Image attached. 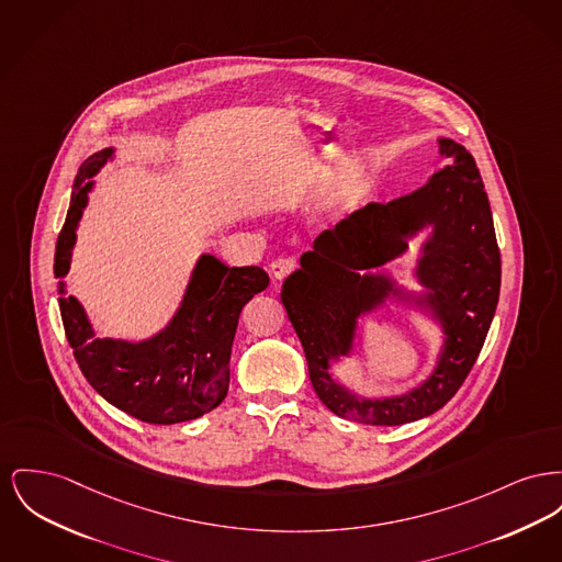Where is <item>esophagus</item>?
I'll list each match as a JSON object with an SVG mask.
<instances>
[{
  "instance_id": "obj_1",
  "label": "esophagus",
  "mask_w": 562,
  "mask_h": 562,
  "mask_svg": "<svg viewBox=\"0 0 562 562\" xmlns=\"http://www.w3.org/2000/svg\"><path fill=\"white\" fill-rule=\"evenodd\" d=\"M295 269V263L291 259H276L273 263L269 265V271H271V278L273 280H284L291 271Z\"/></svg>"
}]
</instances>
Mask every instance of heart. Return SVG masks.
Segmentation results:
<instances>
[{
  "label": "heart",
  "mask_w": 562,
  "mask_h": 562,
  "mask_svg": "<svg viewBox=\"0 0 562 562\" xmlns=\"http://www.w3.org/2000/svg\"><path fill=\"white\" fill-rule=\"evenodd\" d=\"M364 178L355 173L352 178H348L339 189L337 193L330 198L329 212L333 216H344L348 214L350 210H355L359 205V201L364 195Z\"/></svg>",
  "instance_id": "1"
}]
</instances>
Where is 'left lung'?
<instances>
[{
	"mask_svg": "<svg viewBox=\"0 0 562 562\" xmlns=\"http://www.w3.org/2000/svg\"><path fill=\"white\" fill-rule=\"evenodd\" d=\"M446 166L412 195L369 203L335 229L321 233L282 284L280 299L303 346L310 380L333 414L396 427L441 409L461 389L495 318L501 255L482 176L469 150L439 137ZM427 231L409 292L381 267L402 256L408 239ZM389 302L416 308L442 333L430 375L401 396L363 397L344 387L331 364L351 358L358 323Z\"/></svg>",
	"mask_w": 562,
	"mask_h": 562,
	"instance_id": "8db88e82",
	"label": "left lung"
}]
</instances>
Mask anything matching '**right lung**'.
<instances>
[{
  "label": "right lung",
  "instance_id": "1",
  "mask_svg": "<svg viewBox=\"0 0 562 562\" xmlns=\"http://www.w3.org/2000/svg\"><path fill=\"white\" fill-rule=\"evenodd\" d=\"M114 159V146L93 153L76 176L55 250L59 310L67 341L87 382L108 403L148 425L195 420L229 391L233 337L241 307L269 284L261 267H229L201 255L180 305L164 329L139 341L100 337L82 303L67 295L66 276L93 176Z\"/></svg>",
  "mask_w": 562,
  "mask_h": 562
}]
</instances>
